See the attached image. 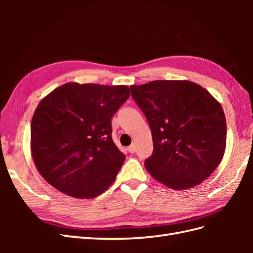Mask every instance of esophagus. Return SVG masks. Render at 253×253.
<instances>
[{
    "instance_id": "obj_1",
    "label": "esophagus",
    "mask_w": 253,
    "mask_h": 253,
    "mask_svg": "<svg viewBox=\"0 0 253 253\" xmlns=\"http://www.w3.org/2000/svg\"><path fill=\"white\" fill-rule=\"evenodd\" d=\"M127 151H128L129 153H135V151H136L135 144H134V143H132L131 145H129V147H127Z\"/></svg>"
}]
</instances>
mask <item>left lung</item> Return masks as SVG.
I'll return each instance as SVG.
<instances>
[{
    "label": "left lung",
    "mask_w": 253,
    "mask_h": 253,
    "mask_svg": "<svg viewBox=\"0 0 253 253\" xmlns=\"http://www.w3.org/2000/svg\"><path fill=\"white\" fill-rule=\"evenodd\" d=\"M148 119L153 154L148 172L174 190H187L213 173L225 154L227 126L220 103L188 80H156L131 85Z\"/></svg>",
    "instance_id": "1"
}]
</instances>
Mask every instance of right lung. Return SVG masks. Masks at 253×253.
Wrapping results in <instances>:
<instances>
[{
    "label": "right lung",
    "mask_w": 253,
    "mask_h": 253,
    "mask_svg": "<svg viewBox=\"0 0 253 253\" xmlns=\"http://www.w3.org/2000/svg\"><path fill=\"white\" fill-rule=\"evenodd\" d=\"M131 93L126 85L65 83L38 104L30 126L37 170L76 198L103 193L125 163L112 139V117Z\"/></svg>",
    "instance_id": "1"
}]
</instances>
